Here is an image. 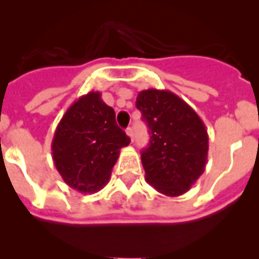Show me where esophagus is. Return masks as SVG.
Segmentation results:
<instances>
[{"instance_id":"1","label":"esophagus","mask_w":259,"mask_h":259,"mask_svg":"<svg viewBox=\"0 0 259 259\" xmlns=\"http://www.w3.org/2000/svg\"><path fill=\"white\" fill-rule=\"evenodd\" d=\"M125 134H127V136L130 137V140L134 141V131H132L131 127H128L127 130H125Z\"/></svg>"}]
</instances>
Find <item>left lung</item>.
<instances>
[{
    "label": "left lung",
    "mask_w": 259,
    "mask_h": 259,
    "mask_svg": "<svg viewBox=\"0 0 259 259\" xmlns=\"http://www.w3.org/2000/svg\"><path fill=\"white\" fill-rule=\"evenodd\" d=\"M136 107L150 134L149 146L141 153L146 182L168 197L182 196L206 166L209 135L202 119L170 91H141Z\"/></svg>",
    "instance_id": "left-lung-1"
}]
</instances>
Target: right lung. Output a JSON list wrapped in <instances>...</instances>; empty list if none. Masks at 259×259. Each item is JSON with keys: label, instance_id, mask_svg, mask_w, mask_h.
Segmentation results:
<instances>
[{"label": "right lung", "instance_id": "add662e5", "mask_svg": "<svg viewBox=\"0 0 259 259\" xmlns=\"http://www.w3.org/2000/svg\"><path fill=\"white\" fill-rule=\"evenodd\" d=\"M130 137L115 122V111L100 92L81 96L67 109L52 141L53 161L68 187L96 193L107 184Z\"/></svg>", "mask_w": 259, "mask_h": 259}]
</instances>
